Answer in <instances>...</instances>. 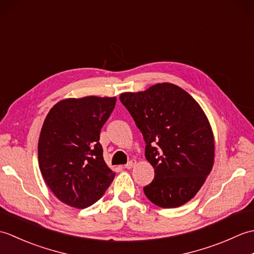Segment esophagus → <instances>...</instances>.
<instances>
[{
	"label": "esophagus",
	"instance_id": "1",
	"mask_svg": "<svg viewBox=\"0 0 254 254\" xmlns=\"http://www.w3.org/2000/svg\"><path fill=\"white\" fill-rule=\"evenodd\" d=\"M136 163H137V161H136L135 159H131V160L128 161V163H127L126 166H124V167H126L127 169H131V168H133L134 166L136 165Z\"/></svg>",
	"mask_w": 254,
	"mask_h": 254
}]
</instances>
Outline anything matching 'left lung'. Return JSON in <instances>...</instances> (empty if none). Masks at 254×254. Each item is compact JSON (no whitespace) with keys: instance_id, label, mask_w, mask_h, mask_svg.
<instances>
[{"instance_id":"1","label":"left lung","mask_w":254,"mask_h":254,"mask_svg":"<svg viewBox=\"0 0 254 254\" xmlns=\"http://www.w3.org/2000/svg\"><path fill=\"white\" fill-rule=\"evenodd\" d=\"M120 100L142 132L145 157L155 169L154 180L144 188L145 195L163 208L186 204L214 165V134L201 106L171 83L122 93Z\"/></svg>"}]
</instances>
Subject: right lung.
<instances>
[{
  "label": "right lung",
  "mask_w": 254,
  "mask_h": 254,
  "mask_svg": "<svg viewBox=\"0 0 254 254\" xmlns=\"http://www.w3.org/2000/svg\"><path fill=\"white\" fill-rule=\"evenodd\" d=\"M116 97L66 98L53 106L41 127L38 161L41 175L58 199L75 208L96 203L116 172L107 166L100 130Z\"/></svg>",
  "instance_id": "right-lung-1"
}]
</instances>
